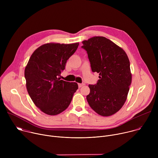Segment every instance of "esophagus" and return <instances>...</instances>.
Instances as JSON below:
<instances>
[{"mask_svg":"<svg viewBox=\"0 0 158 158\" xmlns=\"http://www.w3.org/2000/svg\"><path fill=\"white\" fill-rule=\"evenodd\" d=\"M84 85V84H78V86H79V87H81L82 86H83Z\"/></svg>","mask_w":158,"mask_h":158,"instance_id":"obj_1","label":"esophagus"}]
</instances>
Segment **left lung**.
Returning a JSON list of instances; mask_svg holds the SVG:
<instances>
[{"label":"left lung","instance_id":"obj_1","mask_svg":"<svg viewBox=\"0 0 158 158\" xmlns=\"http://www.w3.org/2000/svg\"><path fill=\"white\" fill-rule=\"evenodd\" d=\"M82 43L92 71L99 73L97 84L89 85L87 101L98 114L110 116L126 101L132 81L129 60L121 48L104 37H93Z\"/></svg>","mask_w":158,"mask_h":158}]
</instances>
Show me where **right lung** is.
<instances>
[{
  "mask_svg": "<svg viewBox=\"0 0 158 158\" xmlns=\"http://www.w3.org/2000/svg\"><path fill=\"white\" fill-rule=\"evenodd\" d=\"M78 46V42L45 44L32 53L28 61L24 71L27 92L34 104L45 114L61 113L68 107L78 89L76 82L59 77Z\"/></svg>",
  "mask_w": 158,
  "mask_h": 158,
  "instance_id": "1",
  "label": "right lung"
}]
</instances>
